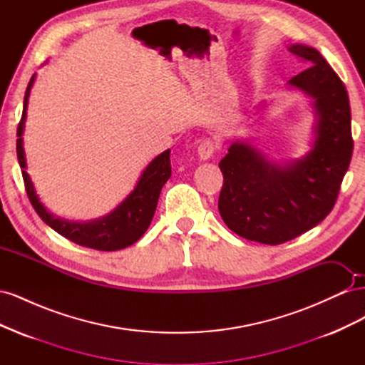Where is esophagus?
I'll return each instance as SVG.
<instances>
[{
  "label": "esophagus",
  "mask_w": 365,
  "mask_h": 365,
  "mask_svg": "<svg viewBox=\"0 0 365 365\" xmlns=\"http://www.w3.org/2000/svg\"><path fill=\"white\" fill-rule=\"evenodd\" d=\"M215 150H216V146H215L213 140L205 138V140H202V141H201L200 148H197V155H200V158H201V160L207 161V160H210V158L213 157Z\"/></svg>",
  "instance_id": "esophagus-1"
}]
</instances>
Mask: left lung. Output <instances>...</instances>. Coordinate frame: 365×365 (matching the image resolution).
Here are the masks:
<instances>
[{
    "label": "left lung",
    "instance_id": "left-lung-1",
    "mask_svg": "<svg viewBox=\"0 0 365 365\" xmlns=\"http://www.w3.org/2000/svg\"><path fill=\"white\" fill-rule=\"evenodd\" d=\"M288 50L307 65L288 83L314 98L311 152L280 165L237 140L219 163L224 185L217 207L224 222L240 237L267 245L295 239L332 212L353 152L344 83L318 50L302 43Z\"/></svg>",
    "mask_w": 365,
    "mask_h": 365
}]
</instances>
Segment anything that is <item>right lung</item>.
<instances>
[{"mask_svg": "<svg viewBox=\"0 0 365 365\" xmlns=\"http://www.w3.org/2000/svg\"><path fill=\"white\" fill-rule=\"evenodd\" d=\"M35 82V74L31 76L29 86L26 90L24 97V109L23 117L18 125L16 130V153L18 161L23 172V178L26 184V192L29 200L36 210L39 217L51 227L56 233L67 237L77 245L86 248H94L98 251H115L126 248L145 235V231L149 228L153 213L157 210L158 197L161 193L163 185L168 182L172 175L170 168V149L164 150L157 158H153L148 168L143 170L137 185L134 187L126 200L121 202L111 213L90 220V222H70L61 217L51 215L48 210L42 205L39 197L35 192V187L30 180L29 173L26 172V155L23 148V132L27 115V103L30 90Z\"/></svg>", "mask_w": 365, "mask_h": 365, "instance_id": "obj_1", "label": "right lung"}]
</instances>
